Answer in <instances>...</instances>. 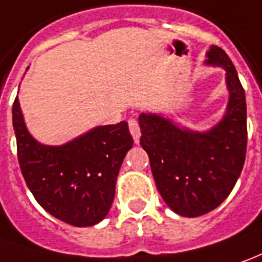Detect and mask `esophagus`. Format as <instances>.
<instances>
[{
	"mask_svg": "<svg viewBox=\"0 0 262 262\" xmlns=\"http://www.w3.org/2000/svg\"><path fill=\"white\" fill-rule=\"evenodd\" d=\"M128 127H129V133L133 135L134 141L138 144L140 142V137H141V129H140V125H138V121L135 118H129L128 120Z\"/></svg>",
	"mask_w": 262,
	"mask_h": 262,
	"instance_id": "obj_1",
	"label": "esophagus"
}]
</instances>
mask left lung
<instances>
[{
	"label": "left lung",
	"mask_w": 262,
	"mask_h": 262,
	"mask_svg": "<svg viewBox=\"0 0 262 262\" xmlns=\"http://www.w3.org/2000/svg\"><path fill=\"white\" fill-rule=\"evenodd\" d=\"M207 66L223 67L230 91L224 118L205 133L180 128L157 114L140 115V144L162 200L184 217H200L224 201L243 171L247 152L244 88L230 57L217 45Z\"/></svg>",
	"instance_id": "left-lung-1"
}]
</instances>
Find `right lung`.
<instances>
[{"mask_svg": "<svg viewBox=\"0 0 262 262\" xmlns=\"http://www.w3.org/2000/svg\"><path fill=\"white\" fill-rule=\"evenodd\" d=\"M12 125L19 168L38 204L75 227L102 221L114 201L122 160L134 144L127 122L94 128L64 145H44L28 133L15 98Z\"/></svg>", "mask_w": 262, "mask_h": 262, "instance_id": "add662e5", "label": "right lung"}]
</instances>
